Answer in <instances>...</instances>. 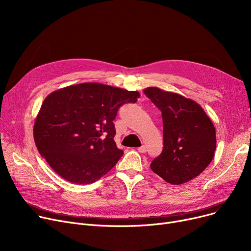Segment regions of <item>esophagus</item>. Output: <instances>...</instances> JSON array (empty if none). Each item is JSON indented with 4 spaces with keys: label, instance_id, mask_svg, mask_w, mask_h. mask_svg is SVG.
I'll return each instance as SVG.
<instances>
[{
    "label": "esophagus",
    "instance_id": "1",
    "mask_svg": "<svg viewBox=\"0 0 251 251\" xmlns=\"http://www.w3.org/2000/svg\"><path fill=\"white\" fill-rule=\"evenodd\" d=\"M137 151H138L139 152H141V153H144V152H146V151H147V148H146V147H144V146H142V147L138 148V149H137Z\"/></svg>",
    "mask_w": 251,
    "mask_h": 251
}]
</instances>
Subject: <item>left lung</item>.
<instances>
[{"label": "left lung", "mask_w": 251, "mask_h": 251, "mask_svg": "<svg viewBox=\"0 0 251 251\" xmlns=\"http://www.w3.org/2000/svg\"><path fill=\"white\" fill-rule=\"evenodd\" d=\"M143 92L163 118L164 149L151 169L173 185L194 179L214 159L217 139L212 120L199 103L181 95L159 87Z\"/></svg>", "instance_id": "obj_1"}]
</instances>
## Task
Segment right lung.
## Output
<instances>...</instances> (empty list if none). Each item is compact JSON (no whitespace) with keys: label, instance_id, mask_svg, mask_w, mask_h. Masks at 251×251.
Returning a JSON list of instances; mask_svg holds the SVG:
<instances>
[{"label":"right lung","instance_id":"1","mask_svg":"<svg viewBox=\"0 0 251 251\" xmlns=\"http://www.w3.org/2000/svg\"><path fill=\"white\" fill-rule=\"evenodd\" d=\"M138 91L97 82L66 86L44 100L33 126L38 152L63 179L75 184L98 181L120 160L113 121Z\"/></svg>","mask_w":251,"mask_h":251}]
</instances>
